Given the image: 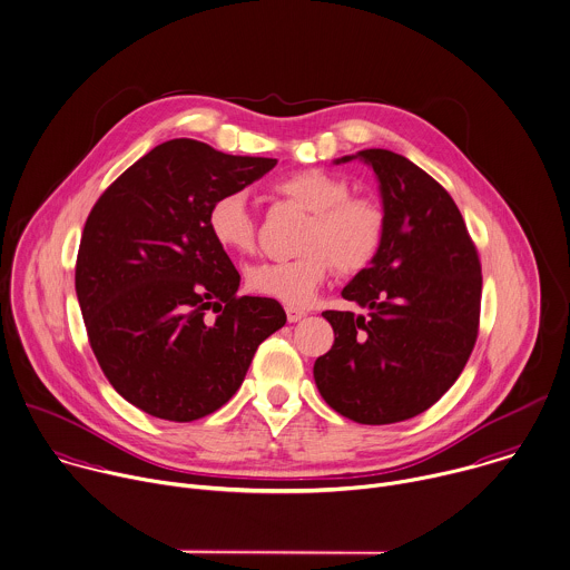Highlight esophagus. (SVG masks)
<instances>
[{"label":"esophagus","mask_w":570,"mask_h":570,"mask_svg":"<svg viewBox=\"0 0 570 570\" xmlns=\"http://www.w3.org/2000/svg\"><path fill=\"white\" fill-rule=\"evenodd\" d=\"M285 312H287V321H289V323H298V321H303V318H305V309H298V307H287Z\"/></svg>","instance_id":"1"}]
</instances>
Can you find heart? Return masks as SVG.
Returning a JSON list of instances; mask_svg holds the SVG:
<instances>
[{
    "label": "heart",
    "mask_w": 570,
    "mask_h": 570,
    "mask_svg": "<svg viewBox=\"0 0 570 570\" xmlns=\"http://www.w3.org/2000/svg\"><path fill=\"white\" fill-rule=\"evenodd\" d=\"M274 194L309 212L303 234L305 254L292 261H269L247 272V285L261 296L287 307L309 305L338 267L343 274L365 269L379 254L384 212L370 196L350 194L343 177L305 168L281 177ZM212 238L229 254L256 249V218L243 194H225L207 209Z\"/></svg>",
    "instance_id": "obj_1"
}]
</instances>
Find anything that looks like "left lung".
I'll return each mask as SVG.
<instances>
[{
  "instance_id": "8db88e82",
  "label": "left lung",
  "mask_w": 570,
  "mask_h": 570,
  "mask_svg": "<svg viewBox=\"0 0 570 570\" xmlns=\"http://www.w3.org/2000/svg\"><path fill=\"white\" fill-rule=\"evenodd\" d=\"M365 161L380 184L384 236L372 265L343 289L367 309L323 312L334 345L314 365L325 402L361 424L409 420L462 374L480 325L482 267L464 218L435 179L391 150Z\"/></svg>"
}]
</instances>
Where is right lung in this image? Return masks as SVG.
<instances>
[{"label": "right lung", "mask_w": 570, "mask_h": 570, "mask_svg": "<svg viewBox=\"0 0 570 570\" xmlns=\"http://www.w3.org/2000/svg\"><path fill=\"white\" fill-rule=\"evenodd\" d=\"M274 166L173 139L90 209L75 267L81 316L101 372L141 411L173 422L214 413L285 325L278 301L236 296L240 276L207 229L214 200Z\"/></svg>", "instance_id": "right-lung-1"}]
</instances>
